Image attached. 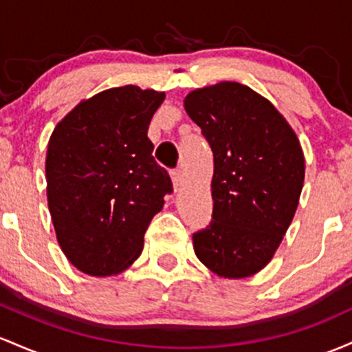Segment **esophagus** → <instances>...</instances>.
<instances>
[{"instance_id": "esophagus-1", "label": "esophagus", "mask_w": 352, "mask_h": 352, "mask_svg": "<svg viewBox=\"0 0 352 352\" xmlns=\"http://www.w3.org/2000/svg\"><path fill=\"white\" fill-rule=\"evenodd\" d=\"M171 179H173V186H175V189L177 191V189L181 188V184H183V175H181L179 169H173Z\"/></svg>"}]
</instances>
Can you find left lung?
<instances>
[{
	"instance_id": "obj_1",
	"label": "left lung",
	"mask_w": 352,
	"mask_h": 352,
	"mask_svg": "<svg viewBox=\"0 0 352 352\" xmlns=\"http://www.w3.org/2000/svg\"><path fill=\"white\" fill-rule=\"evenodd\" d=\"M184 108L214 156L212 219L192 234L199 261L223 278H248L271 261L298 208L304 156L270 101L234 81L196 89Z\"/></svg>"
}]
</instances>
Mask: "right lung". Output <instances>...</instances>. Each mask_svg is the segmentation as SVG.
Returning <instances> with one entry per match:
<instances>
[{
	"instance_id": "obj_1",
	"label": "right lung",
	"mask_w": 352,
	"mask_h": 352,
	"mask_svg": "<svg viewBox=\"0 0 352 352\" xmlns=\"http://www.w3.org/2000/svg\"><path fill=\"white\" fill-rule=\"evenodd\" d=\"M164 93L128 85L80 102L54 128L46 156L48 206L63 252L91 276L140 258L153 216L173 192L148 126Z\"/></svg>"
}]
</instances>
